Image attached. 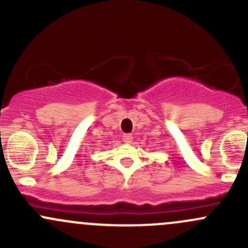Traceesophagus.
I'll return each instance as SVG.
<instances>
[{"mask_svg": "<svg viewBox=\"0 0 248 248\" xmlns=\"http://www.w3.org/2000/svg\"><path fill=\"white\" fill-rule=\"evenodd\" d=\"M122 139H124V141L126 142V144H129V142L132 141V139H133V137H132V134H124V136H122Z\"/></svg>", "mask_w": 248, "mask_h": 248, "instance_id": "obj_1", "label": "esophagus"}]
</instances>
